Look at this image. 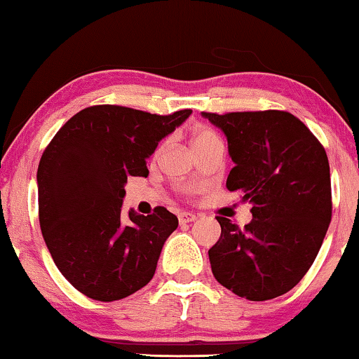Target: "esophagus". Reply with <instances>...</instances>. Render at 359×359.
<instances>
[{"label":"esophagus","instance_id":"obj_1","mask_svg":"<svg viewBox=\"0 0 359 359\" xmlns=\"http://www.w3.org/2000/svg\"><path fill=\"white\" fill-rule=\"evenodd\" d=\"M178 220H180L181 225L191 224V222H194V220H196V215L191 214V212H180L178 214Z\"/></svg>","mask_w":359,"mask_h":359}]
</instances>
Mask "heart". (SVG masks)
<instances>
[{"label": "heart", "instance_id": "obj_1", "mask_svg": "<svg viewBox=\"0 0 359 359\" xmlns=\"http://www.w3.org/2000/svg\"><path fill=\"white\" fill-rule=\"evenodd\" d=\"M191 144H193L194 150L198 151L201 149H205V147L222 144V142H220L219 135L215 134L212 129H209V127H198V129L193 132V135H191ZM161 149H163V147H158V150H156V155L160 154Z\"/></svg>", "mask_w": 359, "mask_h": 359}]
</instances>
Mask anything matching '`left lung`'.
Listing matches in <instances>:
<instances>
[{"label":"left lung","mask_w":359,"mask_h":359,"mask_svg":"<svg viewBox=\"0 0 359 359\" xmlns=\"http://www.w3.org/2000/svg\"><path fill=\"white\" fill-rule=\"evenodd\" d=\"M203 117L227 137L235 166L227 189L252 204L240 229L217 217L220 238L209 250L212 274L248 301H268L296 286L312 266L332 219L328 158L317 137L286 111Z\"/></svg>","instance_id":"8db88e82"}]
</instances>
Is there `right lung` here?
Instances as JSON below:
<instances>
[{
	"label": "right lung",
	"mask_w": 359,
	"mask_h": 359,
	"mask_svg": "<svg viewBox=\"0 0 359 359\" xmlns=\"http://www.w3.org/2000/svg\"><path fill=\"white\" fill-rule=\"evenodd\" d=\"M191 109L168 116L101 104L68 119L37 170L39 222L53 263L90 299L112 302L154 278L161 248L178 227L165 208L122 214L129 176L149 175L147 158Z\"/></svg>",
	"instance_id": "right-lung-1"
}]
</instances>
